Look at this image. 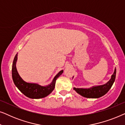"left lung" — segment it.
<instances>
[{"instance_id": "left-lung-1", "label": "left lung", "mask_w": 125, "mask_h": 125, "mask_svg": "<svg viewBox=\"0 0 125 125\" xmlns=\"http://www.w3.org/2000/svg\"><path fill=\"white\" fill-rule=\"evenodd\" d=\"M116 76V69L114 70L113 74L112 76V78L110 81L106 84L100 85V86H94L89 89L83 88H74V90H76L77 93L80 94L82 96L86 98H96L102 97L105 95L107 92L112 88L114 81L115 79Z\"/></svg>"}]
</instances>
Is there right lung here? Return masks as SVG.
Masks as SVG:
<instances>
[{
    "label": "right lung",
    "mask_w": 125,
    "mask_h": 125,
    "mask_svg": "<svg viewBox=\"0 0 125 125\" xmlns=\"http://www.w3.org/2000/svg\"><path fill=\"white\" fill-rule=\"evenodd\" d=\"M17 59H18V54L15 55L13 61L12 68V79L15 85L22 93L29 98L39 99L47 96L53 90L56 80L63 73V70L61 71L54 77L52 83L48 86H42L37 83H28L23 81L20 77L19 74H18L16 68Z\"/></svg>",
    "instance_id": "right-lung-1"
}]
</instances>
